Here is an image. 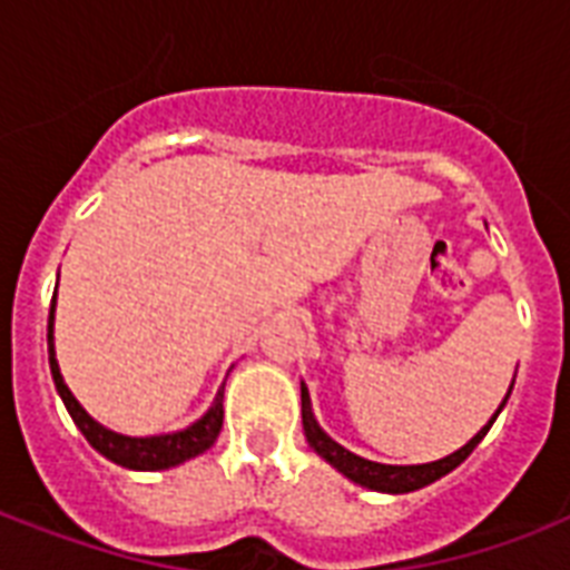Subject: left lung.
Instances as JSON below:
<instances>
[{
    "mask_svg": "<svg viewBox=\"0 0 570 570\" xmlns=\"http://www.w3.org/2000/svg\"><path fill=\"white\" fill-rule=\"evenodd\" d=\"M505 399H503V405H505ZM503 405H500V411H503ZM500 411H497V414H500ZM497 414L491 416V423L497 420ZM302 423H304V434H307V441H311L313 450L320 452L322 459L328 461V464H334L343 476H348L352 482H357V485L373 488V491H387V494L416 491V488L429 485V482H434V479L446 476L450 470L459 468L461 461L476 450V443L482 441L488 429H491V423H488L476 438H470V443H464L461 450H455L452 455H446V459L432 461V464H405V468H399V464L366 461L361 459V455H355V452L343 450L337 441H331L328 434L320 429V423H316V416H313L311 396H307V387H304V384H302Z\"/></svg>",
    "mask_w": 570,
    "mask_h": 570,
    "instance_id": "1",
    "label": "left lung"
}]
</instances>
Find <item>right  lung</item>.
I'll list each match as a JSON object with an SVG mask.
<instances>
[{"label": "right lung", "instance_id": "1", "mask_svg": "<svg viewBox=\"0 0 570 570\" xmlns=\"http://www.w3.org/2000/svg\"><path fill=\"white\" fill-rule=\"evenodd\" d=\"M52 313H56V295H52V307H49V322H47V346H49V373H52V381H56L58 396L65 399V407L73 416V423L79 425V432L85 434V441L91 443L94 450L106 455L109 461L120 464V468L129 470H165L174 468V464H183V461L195 459L204 450H209L222 432V420H224V387L218 390L215 396V405L206 411L197 423H191L189 429L174 434H156V438H127V434L109 432L102 429L97 420L88 416L79 402L73 399V393L67 390L65 379L58 373L56 364V352H52Z\"/></svg>", "mask_w": 570, "mask_h": 570}]
</instances>
